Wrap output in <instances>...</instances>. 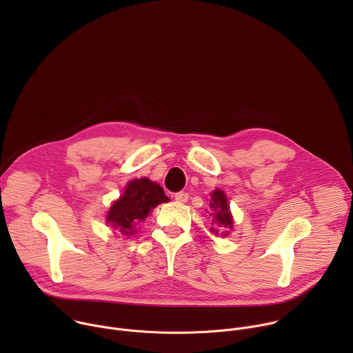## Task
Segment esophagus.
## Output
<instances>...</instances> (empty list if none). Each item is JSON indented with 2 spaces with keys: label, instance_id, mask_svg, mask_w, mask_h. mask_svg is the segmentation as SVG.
Listing matches in <instances>:
<instances>
[{
  "label": "esophagus",
  "instance_id": "34e87169",
  "mask_svg": "<svg viewBox=\"0 0 353 353\" xmlns=\"http://www.w3.org/2000/svg\"><path fill=\"white\" fill-rule=\"evenodd\" d=\"M174 199L177 201V203H187V199H188V194L187 192H184V191H180V192H176L174 194Z\"/></svg>",
  "mask_w": 353,
  "mask_h": 353
}]
</instances>
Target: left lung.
<instances>
[{
	"label": "left lung",
	"instance_id": "8db88e82",
	"mask_svg": "<svg viewBox=\"0 0 353 353\" xmlns=\"http://www.w3.org/2000/svg\"><path fill=\"white\" fill-rule=\"evenodd\" d=\"M212 203L211 204V208L215 211V214H211L214 216V222L222 225L223 228H230L232 229V216H230V212H229V205H228V199H226V195L222 190H215L212 192ZM214 230V229H212ZM216 233V230H215Z\"/></svg>",
	"mask_w": 353,
	"mask_h": 353
}]
</instances>
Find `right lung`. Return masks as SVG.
<instances>
[{
    "instance_id": "add662e5",
    "label": "right lung",
    "mask_w": 353,
    "mask_h": 353,
    "mask_svg": "<svg viewBox=\"0 0 353 353\" xmlns=\"http://www.w3.org/2000/svg\"><path fill=\"white\" fill-rule=\"evenodd\" d=\"M163 188L149 179H137L128 183L124 194L112 205L108 222L124 234H132V225L142 221L161 203H168Z\"/></svg>"
}]
</instances>
